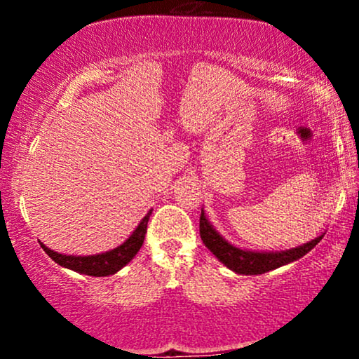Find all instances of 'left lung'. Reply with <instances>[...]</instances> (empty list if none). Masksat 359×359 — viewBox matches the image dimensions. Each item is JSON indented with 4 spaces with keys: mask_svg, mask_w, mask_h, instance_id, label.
Masks as SVG:
<instances>
[{
    "mask_svg": "<svg viewBox=\"0 0 359 359\" xmlns=\"http://www.w3.org/2000/svg\"><path fill=\"white\" fill-rule=\"evenodd\" d=\"M199 231L201 240L208 250L216 257L224 266L233 270L234 273L240 275H262L266 271L280 269V266L288 265L292 262H297L304 255H307L314 246L323 240L324 234L314 238V240L304 243V245L295 246V248L283 250V251H255L240 248L229 243L226 238H222L216 228L211 224V221L205 217L204 209H201L199 219Z\"/></svg>",
    "mask_w": 359,
    "mask_h": 359,
    "instance_id": "obj_1",
    "label": "left lung"
}]
</instances>
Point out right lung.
<instances>
[{"label":"right lung","mask_w":359,"mask_h":359,"mask_svg":"<svg viewBox=\"0 0 359 359\" xmlns=\"http://www.w3.org/2000/svg\"><path fill=\"white\" fill-rule=\"evenodd\" d=\"M151 211H154V209H150V211L145 214V217L138 222V226L133 229V233H131L121 245L109 251H104V253L79 257V255H64L59 253V251H53L48 248V246H45L43 243H40V245H42L45 253H47L57 265L64 266V269L77 271V273L82 275H90V277H108V275H114L116 271L121 270L123 266H126L128 263L135 258V255L138 253L140 248H142Z\"/></svg>","instance_id":"obj_1"}]
</instances>
